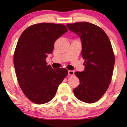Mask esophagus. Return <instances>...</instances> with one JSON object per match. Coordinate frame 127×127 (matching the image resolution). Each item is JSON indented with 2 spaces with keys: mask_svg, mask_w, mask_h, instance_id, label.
Wrapping results in <instances>:
<instances>
[{
  "mask_svg": "<svg viewBox=\"0 0 127 127\" xmlns=\"http://www.w3.org/2000/svg\"><path fill=\"white\" fill-rule=\"evenodd\" d=\"M68 74L70 76H73L74 74V72L73 70H68Z\"/></svg>",
  "mask_w": 127,
  "mask_h": 127,
  "instance_id": "34e87169",
  "label": "esophagus"
}]
</instances>
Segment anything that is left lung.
<instances>
[{"label": "left lung", "mask_w": 127, "mask_h": 127, "mask_svg": "<svg viewBox=\"0 0 127 127\" xmlns=\"http://www.w3.org/2000/svg\"><path fill=\"white\" fill-rule=\"evenodd\" d=\"M66 26L80 38L84 60V71L74 73L80 84L73 89L74 94L81 101L94 103L105 94L111 82L114 55L110 41L100 28L89 22Z\"/></svg>", "instance_id": "1"}]
</instances>
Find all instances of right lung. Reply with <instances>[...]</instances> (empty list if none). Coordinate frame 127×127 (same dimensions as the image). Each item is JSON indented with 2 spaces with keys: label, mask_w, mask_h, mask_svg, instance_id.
I'll list each match as a JSON object with an SVG mask.
<instances>
[{
  "label": "right lung",
  "mask_w": 127,
  "mask_h": 127,
  "mask_svg": "<svg viewBox=\"0 0 127 127\" xmlns=\"http://www.w3.org/2000/svg\"><path fill=\"white\" fill-rule=\"evenodd\" d=\"M67 31L62 24L41 23L27 28L19 38L14 54L17 78L24 94L34 103L50 101L67 76L66 69H54L46 59L55 41Z\"/></svg>",
  "instance_id": "obj_1"
}]
</instances>
